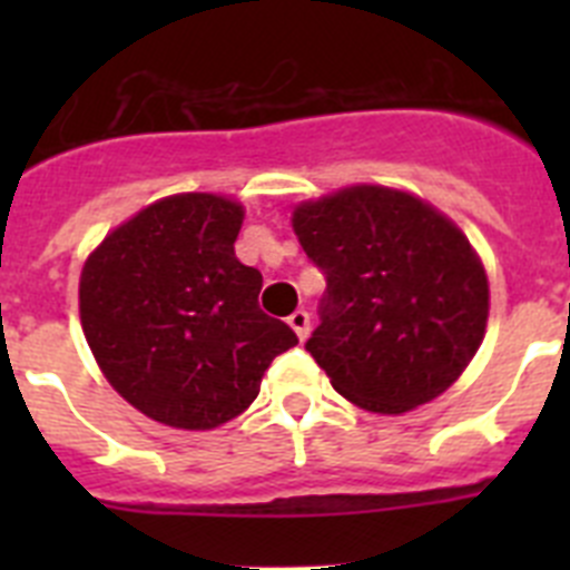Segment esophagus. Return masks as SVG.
Listing matches in <instances>:
<instances>
[{"label": "esophagus", "mask_w": 570, "mask_h": 570, "mask_svg": "<svg viewBox=\"0 0 570 570\" xmlns=\"http://www.w3.org/2000/svg\"><path fill=\"white\" fill-rule=\"evenodd\" d=\"M288 325L291 328L296 331V336H299V340H308V334H311V314L308 311H294V314L288 316Z\"/></svg>", "instance_id": "obj_1"}]
</instances>
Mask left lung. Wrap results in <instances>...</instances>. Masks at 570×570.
<instances>
[{
  "mask_svg": "<svg viewBox=\"0 0 570 570\" xmlns=\"http://www.w3.org/2000/svg\"><path fill=\"white\" fill-rule=\"evenodd\" d=\"M302 250L325 274L305 351L354 405L405 414L473 360L488 276L448 216L405 190L354 185L294 210Z\"/></svg>",
  "mask_w": 570,
  "mask_h": 570,
  "instance_id": "left-lung-1",
  "label": "left lung"
}]
</instances>
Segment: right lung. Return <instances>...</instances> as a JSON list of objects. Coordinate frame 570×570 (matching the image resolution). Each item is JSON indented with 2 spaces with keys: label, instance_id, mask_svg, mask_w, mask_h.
Returning a JSON list of instances; mask_svg holds the SVG:
<instances>
[{
  "label": "right lung",
  "instance_id": "obj_1",
  "mask_svg": "<svg viewBox=\"0 0 570 570\" xmlns=\"http://www.w3.org/2000/svg\"><path fill=\"white\" fill-rule=\"evenodd\" d=\"M242 216L225 196H168L85 262V340L110 385L163 425L210 431L239 416L299 342L259 308V271L236 259Z\"/></svg>",
  "mask_w": 570,
  "mask_h": 570
}]
</instances>
